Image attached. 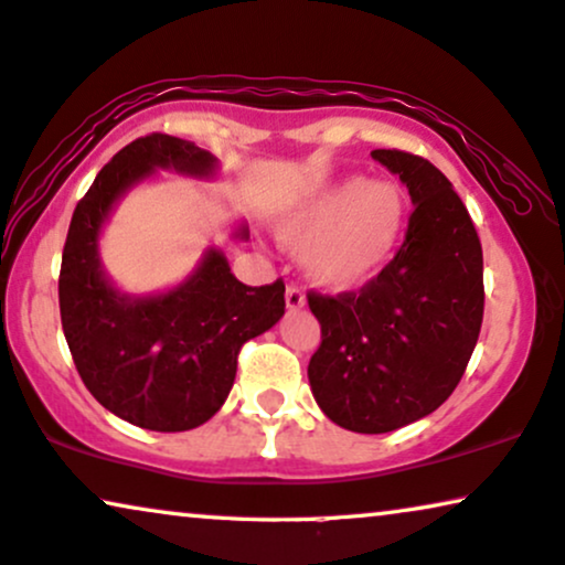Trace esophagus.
Segmentation results:
<instances>
[{
	"mask_svg": "<svg viewBox=\"0 0 565 565\" xmlns=\"http://www.w3.org/2000/svg\"><path fill=\"white\" fill-rule=\"evenodd\" d=\"M284 297H287L289 310H299V307H305V302H307L305 291L299 289V287H295V284H291V287H287V295H284Z\"/></svg>",
	"mask_w": 565,
	"mask_h": 565,
	"instance_id": "1",
	"label": "esophagus"
}]
</instances>
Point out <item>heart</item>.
<instances>
[{
  "label": "heart",
  "instance_id": "obj_1",
  "mask_svg": "<svg viewBox=\"0 0 565 565\" xmlns=\"http://www.w3.org/2000/svg\"><path fill=\"white\" fill-rule=\"evenodd\" d=\"M408 224V199L390 180L343 178L295 209L278 235L305 250V268L328 289L372 281L393 260Z\"/></svg>",
  "mask_w": 565,
  "mask_h": 565
}]
</instances>
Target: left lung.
Returning a JSON list of instances; mask_svg holds the SVG:
<instances>
[{
  "instance_id": "left-lung-1",
  "label": "left lung",
  "mask_w": 565,
  "mask_h": 565,
  "mask_svg": "<svg viewBox=\"0 0 565 565\" xmlns=\"http://www.w3.org/2000/svg\"><path fill=\"white\" fill-rule=\"evenodd\" d=\"M408 188L395 258L359 291L307 295L320 349L307 377L320 411L356 434H387L455 393L483 322V247L462 199L424 157L374 149Z\"/></svg>"
}]
</instances>
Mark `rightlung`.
Returning <instances> with one entry per match:
<instances>
[{
	"mask_svg": "<svg viewBox=\"0 0 565 565\" xmlns=\"http://www.w3.org/2000/svg\"><path fill=\"white\" fill-rule=\"evenodd\" d=\"M157 168L212 178L216 157L168 134H149L120 149L72 214L58 307L74 366L103 408L149 431H188L222 408L243 343L274 328L287 302L281 278L247 287L216 247L162 295L131 297L113 287L97 253L103 224ZM235 237L247 239L245 224Z\"/></svg>",
	"mask_w": 565,
	"mask_h": 565,
	"instance_id": "obj_1",
	"label": "right lung"
}]
</instances>
